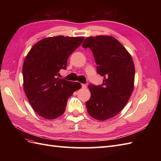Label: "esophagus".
Instances as JSON below:
<instances>
[{"mask_svg":"<svg viewBox=\"0 0 161 161\" xmlns=\"http://www.w3.org/2000/svg\"><path fill=\"white\" fill-rule=\"evenodd\" d=\"M81 86H82V88H83V89L86 88V85L85 84H82Z\"/></svg>","mask_w":161,"mask_h":161,"instance_id":"esophagus-1","label":"esophagus"}]
</instances>
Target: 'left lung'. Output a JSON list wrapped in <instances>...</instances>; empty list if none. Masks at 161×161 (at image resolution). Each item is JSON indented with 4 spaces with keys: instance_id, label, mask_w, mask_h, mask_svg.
<instances>
[{
    "instance_id": "8db88e82",
    "label": "left lung",
    "mask_w": 161,
    "mask_h": 161,
    "mask_svg": "<svg viewBox=\"0 0 161 161\" xmlns=\"http://www.w3.org/2000/svg\"><path fill=\"white\" fill-rule=\"evenodd\" d=\"M92 52L97 72L103 76L101 85H89L91 98L86 102L89 114L103 121L122 110L134 89L135 68L129 52L111 36L86 37L82 45Z\"/></svg>"
}]
</instances>
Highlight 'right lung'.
Here are the masks:
<instances>
[{
  "label": "right lung",
  "instance_id": "1",
  "mask_svg": "<svg viewBox=\"0 0 161 161\" xmlns=\"http://www.w3.org/2000/svg\"><path fill=\"white\" fill-rule=\"evenodd\" d=\"M84 37L56 36L39 41L29 52L23 65V89L36 113L47 119H55L65 111L67 100L79 82L57 77L66 69L67 60L80 46Z\"/></svg>",
  "mask_w": 161,
  "mask_h": 161
}]
</instances>
